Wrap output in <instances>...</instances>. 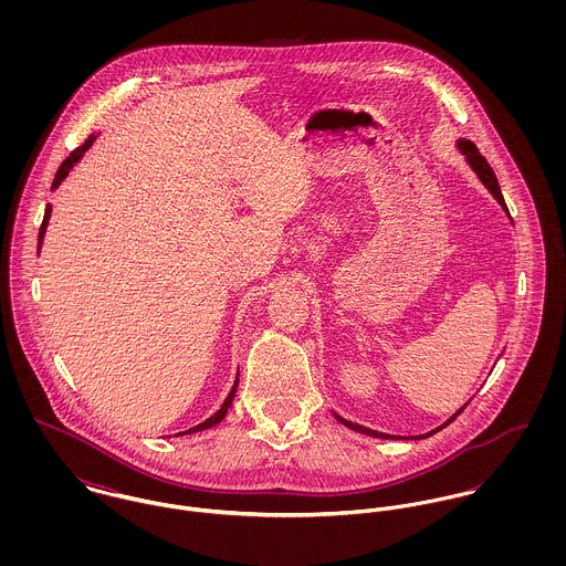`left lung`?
<instances>
[{"label":"left lung","mask_w":566,"mask_h":566,"mask_svg":"<svg viewBox=\"0 0 566 566\" xmlns=\"http://www.w3.org/2000/svg\"><path fill=\"white\" fill-rule=\"evenodd\" d=\"M458 148H460V153L467 157V161L469 165L473 167V171L480 176V180L484 182L485 187H488V191L496 198V202L507 211V207H505V200H503V193H501V187H499V180H496V176H494V171H492V167L488 165L484 157L480 155V150H478V146L473 144V142H467V139H460L458 142ZM510 216V213H507ZM469 405V403H467ZM464 405V407H467ZM464 407L462 409H458L444 424H440V427H436L433 431H429V433H424V436H413V438H429L431 433H436V431H440V429H444L449 422H453L462 411H464ZM335 418L342 422V424H346L348 429H353V431H359V433H366V436H373V438H384V440H397V436H390V433H381V431H375V429H368V427H361V424H357V422H350V420H346V418H342V416H337L335 413ZM401 438V436H399Z\"/></svg>","instance_id":"left-lung-1"}]
</instances>
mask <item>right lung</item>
<instances>
[{"instance_id": "1", "label": "right lung", "mask_w": 566, "mask_h": 566, "mask_svg": "<svg viewBox=\"0 0 566 566\" xmlns=\"http://www.w3.org/2000/svg\"><path fill=\"white\" fill-rule=\"evenodd\" d=\"M95 142V135H91L84 144H82L81 148H76L65 161L61 163V167H59V171H56V176H54V182H52V189H56L63 180H65V176L70 174V169L76 165V163L81 161L82 155L91 148V144ZM50 213H52V205H48L45 207V216H43V224H41V231H39V248H41V240H43V235H45V229H48V220H50ZM238 384H240V373H238V379H235V384H233V388H231V392H229V397L224 399V403L222 407L213 413V416H209L205 422H200V424H196V427H191V429H187V431H180V433H176V436H187V433H196V431H205V429H209V427H216L224 416H227V411H229V407L233 405V399H235V392H238Z\"/></svg>"}]
</instances>
